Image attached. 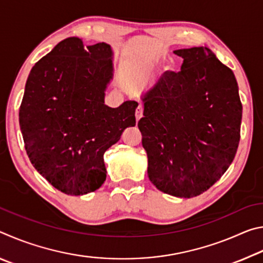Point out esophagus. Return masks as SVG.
I'll use <instances>...</instances> for the list:
<instances>
[{"mask_svg":"<svg viewBox=\"0 0 263 263\" xmlns=\"http://www.w3.org/2000/svg\"><path fill=\"white\" fill-rule=\"evenodd\" d=\"M142 112H144V108H142L141 105H139L137 108V110H136V119H137V122L139 121V119L142 117Z\"/></svg>","mask_w":263,"mask_h":263,"instance_id":"34e87169","label":"esophagus"}]
</instances>
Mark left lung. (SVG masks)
<instances>
[{
	"mask_svg": "<svg viewBox=\"0 0 263 263\" xmlns=\"http://www.w3.org/2000/svg\"><path fill=\"white\" fill-rule=\"evenodd\" d=\"M180 72H164L141 96L138 122L148 179L164 194L191 198L228 171L240 140L242 105L232 70L208 47L174 51Z\"/></svg>",
	"mask_w": 263,
	"mask_h": 263,
	"instance_id": "left-lung-1",
	"label": "left lung"
}]
</instances>
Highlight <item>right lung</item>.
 I'll use <instances>...</instances> for the list:
<instances>
[{"label":"right lung","instance_id":"obj_1","mask_svg":"<svg viewBox=\"0 0 263 263\" xmlns=\"http://www.w3.org/2000/svg\"><path fill=\"white\" fill-rule=\"evenodd\" d=\"M106 43L84 47L69 37L35 64L26 80L20 126L26 153L43 177L72 196L104 183V152L126 127L136 125V101L104 104L114 78Z\"/></svg>","mask_w":263,"mask_h":263}]
</instances>
